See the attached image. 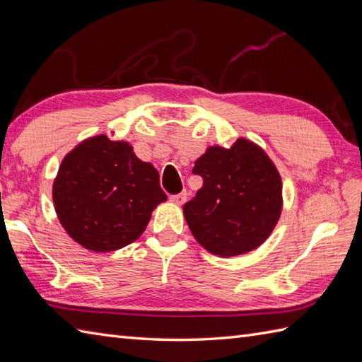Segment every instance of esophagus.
I'll list each match as a JSON object with an SVG mask.
<instances>
[{
    "label": "esophagus",
    "mask_w": 362,
    "mask_h": 362,
    "mask_svg": "<svg viewBox=\"0 0 362 362\" xmlns=\"http://www.w3.org/2000/svg\"><path fill=\"white\" fill-rule=\"evenodd\" d=\"M187 196H188L187 191H182L180 194H174V196L169 197V201H171L175 205H183V204H185V201H187Z\"/></svg>",
    "instance_id": "34e87169"
}]
</instances>
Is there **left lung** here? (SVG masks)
Returning <instances> with one entry per match:
<instances>
[{
    "label": "left lung",
    "mask_w": 362,
    "mask_h": 362,
    "mask_svg": "<svg viewBox=\"0 0 362 362\" xmlns=\"http://www.w3.org/2000/svg\"><path fill=\"white\" fill-rule=\"evenodd\" d=\"M193 173L204 185L183 205V214L205 250L230 258L255 250L271 236L283 210V185L263 148L243 136L228 149L210 146Z\"/></svg>",
    "instance_id": "1"
}]
</instances>
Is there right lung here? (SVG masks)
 Here are the masks:
<instances>
[{"mask_svg": "<svg viewBox=\"0 0 362 362\" xmlns=\"http://www.w3.org/2000/svg\"><path fill=\"white\" fill-rule=\"evenodd\" d=\"M165 201L153 165L138 158L130 143L107 135L90 136L68 152L52 183L60 224L93 252H113L136 241Z\"/></svg>", "mask_w": 362, "mask_h": 362, "instance_id": "right-lung-1", "label": "right lung"}]
</instances>
